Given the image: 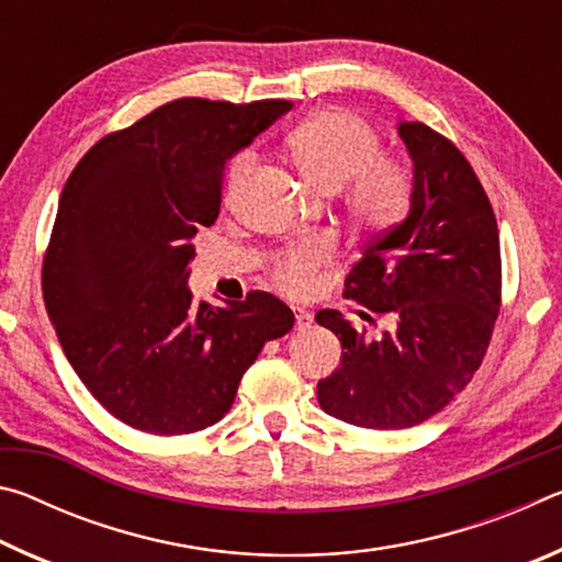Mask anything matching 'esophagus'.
<instances>
[{"label": "esophagus", "instance_id": "34e87169", "mask_svg": "<svg viewBox=\"0 0 562 562\" xmlns=\"http://www.w3.org/2000/svg\"><path fill=\"white\" fill-rule=\"evenodd\" d=\"M312 322H315V317H312V312H307V310H294V327H297L300 331H304V329H310L312 327Z\"/></svg>", "mask_w": 562, "mask_h": 562}]
</instances>
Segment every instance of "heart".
Masks as SVG:
<instances>
[{"instance_id":"1","label":"heart","mask_w":562,"mask_h":562,"mask_svg":"<svg viewBox=\"0 0 562 562\" xmlns=\"http://www.w3.org/2000/svg\"><path fill=\"white\" fill-rule=\"evenodd\" d=\"M288 148L302 176L327 193L345 189L351 221L369 233H384L406 217L414 201V168L404 158L379 154L382 140L369 123L347 109H322L294 126ZM255 168L250 150L237 154L227 173V195L240 188ZM335 245L329 237H307L288 247L272 265V280L292 297H304L317 282Z\"/></svg>"}]
</instances>
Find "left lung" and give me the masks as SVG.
<instances>
[{
	"label": "left lung",
	"instance_id": "8db88e82",
	"mask_svg": "<svg viewBox=\"0 0 562 562\" xmlns=\"http://www.w3.org/2000/svg\"><path fill=\"white\" fill-rule=\"evenodd\" d=\"M398 136L414 160L412 207L345 280V297L394 329L369 339L337 310L315 317L341 341L317 402L361 429H408L441 412L481 367L501 310L498 225L481 180L426 123L398 121Z\"/></svg>",
	"mask_w": 562,
	"mask_h": 562
}]
</instances>
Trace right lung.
<instances>
[{
	"label": "right lung",
	"mask_w": 562,
	"mask_h": 562,
	"mask_svg": "<svg viewBox=\"0 0 562 562\" xmlns=\"http://www.w3.org/2000/svg\"><path fill=\"white\" fill-rule=\"evenodd\" d=\"M290 101L178 99L109 133L61 190L42 290L74 372L133 429L178 436L231 412L292 310L270 292L193 304V237L221 213L223 170Z\"/></svg>",
	"instance_id": "obj_1"
}]
</instances>
